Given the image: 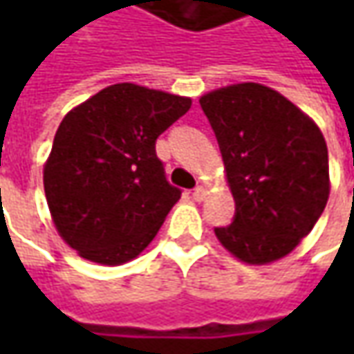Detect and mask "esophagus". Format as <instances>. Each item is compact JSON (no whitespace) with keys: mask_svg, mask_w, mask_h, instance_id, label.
<instances>
[{"mask_svg":"<svg viewBox=\"0 0 354 354\" xmlns=\"http://www.w3.org/2000/svg\"><path fill=\"white\" fill-rule=\"evenodd\" d=\"M205 197H207V189H205V187H201V185H198V187L193 189V198H195V201L201 203V201H205Z\"/></svg>","mask_w":354,"mask_h":354,"instance_id":"esophagus-1","label":"esophagus"}]
</instances>
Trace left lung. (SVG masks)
Instances as JSON below:
<instances>
[{
  "label": "left lung",
  "mask_w": 354,
  "mask_h": 354,
  "mask_svg": "<svg viewBox=\"0 0 354 354\" xmlns=\"http://www.w3.org/2000/svg\"><path fill=\"white\" fill-rule=\"evenodd\" d=\"M236 203L214 234L246 264H268L306 238L329 198L327 143L313 120L276 90L244 82L205 94Z\"/></svg>",
  "instance_id": "8db88e82"
}]
</instances>
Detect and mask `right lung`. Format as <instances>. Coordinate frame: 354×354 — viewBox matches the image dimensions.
Masks as SVG:
<instances>
[{
  "label": "right lung",
  "instance_id": "add662e5",
  "mask_svg": "<svg viewBox=\"0 0 354 354\" xmlns=\"http://www.w3.org/2000/svg\"><path fill=\"white\" fill-rule=\"evenodd\" d=\"M189 108V98L122 82L64 116L43 183L53 223L82 258L124 264L153 240L181 197L156 142Z\"/></svg>",
  "mask_w": 354,
  "mask_h": 354
}]
</instances>
